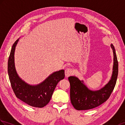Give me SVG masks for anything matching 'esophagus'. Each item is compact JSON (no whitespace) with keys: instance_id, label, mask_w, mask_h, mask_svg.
I'll use <instances>...</instances> for the list:
<instances>
[{"instance_id":"esophagus-1","label":"esophagus","mask_w":125,"mask_h":125,"mask_svg":"<svg viewBox=\"0 0 125 125\" xmlns=\"http://www.w3.org/2000/svg\"><path fill=\"white\" fill-rule=\"evenodd\" d=\"M73 73V71L72 70V69L71 68H67L65 69V75L66 77H68L71 75Z\"/></svg>"}]
</instances>
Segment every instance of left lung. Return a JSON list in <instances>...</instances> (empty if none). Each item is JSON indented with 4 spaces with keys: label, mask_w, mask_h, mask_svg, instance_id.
Segmentation results:
<instances>
[{
    "label": "left lung",
    "mask_w": 125,
    "mask_h": 125,
    "mask_svg": "<svg viewBox=\"0 0 125 125\" xmlns=\"http://www.w3.org/2000/svg\"><path fill=\"white\" fill-rule=\"evenodd\" d=\"M114 53V65L111 79L108 83L97 91L88 88L83 81L75 76L68 78L70 84V100L74 108L77 110H86L100 105L109 98L114 91L118 74V62L114 45H111Z\"/></svg>",
    "instance_id": "1"
}]
</instances>
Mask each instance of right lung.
I'll list each match as a JSON object with an SVG mask.
<instances>
[{
  "mask_svg": "<svg viewBox=\"0 0 125 125\" xmlns=\"http://www.w3.org/2000/svg\"><path fill=\"white\" fill-rule=\"evenodd\" d=\"M19 40L14 43L8 61V73L11 87L16 96L23 102L32 106L42 108L49 102L58 83L64 78V70L54 72L38 85L26 83L20 78L15 67L14 53Z\"/></svg>",
  "mask_w": 125,
  "mask_h": 125,
  "instance_id": "add662e5",
  "label": "right lung"
}]
</instances>
